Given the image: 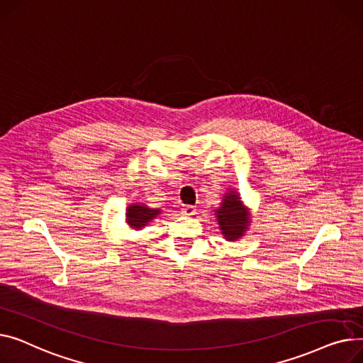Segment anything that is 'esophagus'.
<instances>
[{
	"mask_svg": "<svg viewBox=\"0 0 363 363\" xmlns=\"http://www.w3.org/2000/svg\"><path fill=\"white\" fill-rule=\"evenodd\" d=\"M182 212H183V216L190 217V216H195L196 214V208L194 205H186V206L182 208Z\"/></svg>",
	"mask_w": 363,
	"mask_h": 363,
	"instance_id": "34e87169",
	"label": "esophagus"
}]
</instances>
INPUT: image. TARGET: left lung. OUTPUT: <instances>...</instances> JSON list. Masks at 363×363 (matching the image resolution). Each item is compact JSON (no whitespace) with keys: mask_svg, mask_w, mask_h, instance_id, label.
Listing matches in <instances>:
<instances>
[{"mask_svg":"<svg viewBox=\"0 0 363 363\" xmlns=\"http://www.w3.org/2000/svg\"><path fill=\"white\" fill-rule=\"evenodd\" d=\"M216 216L220 224V230L228 242L242 238L249 227V211L242 203L238 191L228 190L224 195L221 206L217 208Z\"/></svg>","mask_w":363,"mask_h":363,"instance_id":"left-lung-1","label":"left lung"}]
</instances>
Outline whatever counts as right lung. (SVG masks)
Segmentation results:
<instances>
[{
    "instance_id": "add662e5",
    "label": "right lung",
    "mask_w": 363,
    "mask_h": 363,
    "mask_svg": "<svg viewBox=\"0 0 363 363\" xmlns=\"http://www.w3.org/2000/svg\"><path fill=\"white\" fill-rule=\"evenodd\" d=\"M160 212H161L160 209L147 208L146 205L132 203L125 209V223L129 224L133 230H140L146 227L147 223H151Z\"/></svg>"
}]
</instances>
